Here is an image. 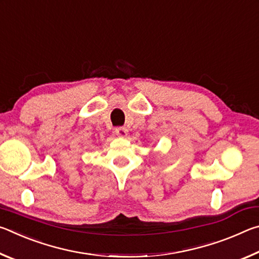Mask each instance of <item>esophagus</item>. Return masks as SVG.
I'll use <instances>...</instances> for the list:
<instances>
[{
	"label": "esophagus",
	"instance_id": "obj_1",
	"mask_svg": "<svg viewBox=\"0 0 259 259\" xmlns=\"http://www.w3.org/2000/svg\"><path fill=\"white\" fill-rule=\"evenodd\" d=\"M115 134L119 136V137L124 138L126 137V135H128V129L124 128V126H120V128L115 129Z\"/></svg>",
	"mask_w": 259,
	"mask_h": 259
}]
</instances>
